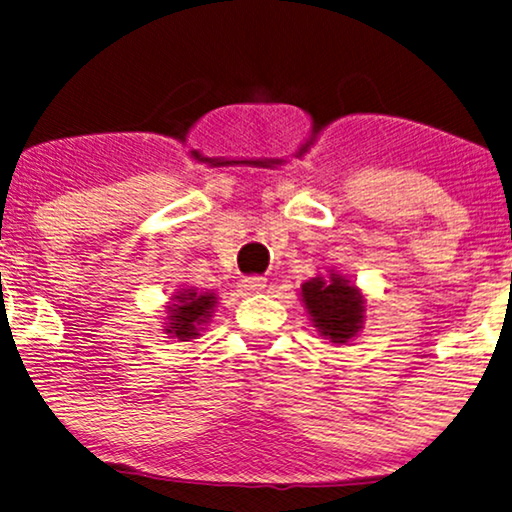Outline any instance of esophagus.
Returning <instances> with one entry per match:
<instances>
[{
  "mask_svg": "<svg viewBox=\"0 0 512 512\" xmlns=\"http://www.w3.org/2000/svg\"><path fill=\"white\" fill-rule=\"evenodd\" d=\"M243 288L252 290V292H260L267 288V278L264 276H245L243 278Z\"/></svg>",
  "mask_w": 512,
  "mask_h": 512,
  "instance_id": "34e87169",
  "label": "esophagus"
}]
</instances>
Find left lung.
I'll return each mask as SVG.
<instances>
[{
  "label": "left lung",
  "instance_id": "8db88e82",
  "mask_svg": "<svg viewBox=\"0 0 512 512\" xmlns=\"http://www.w3.org/2000/svg\"><path fill=\"white\" fill-rule=\"evenodd\" d=\"M302 297L320 335L330 337L335 344H344L356 337L363 323L365 302L360 292L342 276L332 274L330 281L311 278L302 285Z\"/></svg>",
  "mask_w": 512,
  "mask_h": 512
}]
</instances>
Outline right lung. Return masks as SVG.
Masks as SVG:
<instances>
[{
  "label": "right lung",
  "instance_id": "right-lung-1",
  "mask_svg": "<svg viewBox=\"0 0 512 512\" xmlns=\"http://www.w3.org/2000/svg\"><path fill=\"white\" fill-rule=\"evenodd\" d=\"M177 304L168 306V330L170 335L180 339V342H189L199 335V325L206 323L215 306L213 295H196V292H182V295L175 297Z\"/></svg>",
  "mask_w": 512,
  "mask_h": 512
}]
</instances>
